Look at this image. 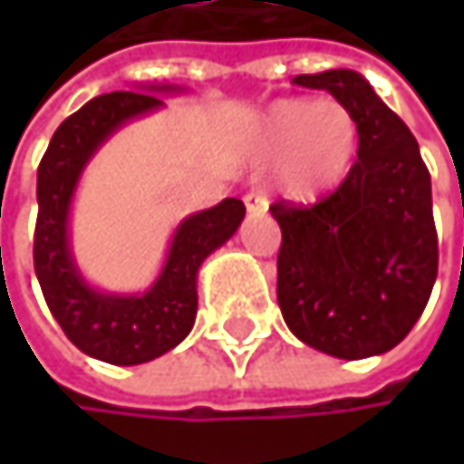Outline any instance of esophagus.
Masks as SVG:
<instances>
[{"label":"esophagus","mask_w":464,"mask_h":464,"mask_svg":"<svg viewBox=\"0 0 464 464\" xmlns=\"http://www.w3.org/2000/svg\"><path fill=\"white\" fill-rule=\"evenodd\" d=\"M244 207H246V212L249 215H260V212H266V198H263V193H257V190H249L246 196H244Z\"/></svg>","instance_id":"obj_1"}]
</instances>
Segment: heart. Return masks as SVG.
Listing matches in <instances>:
<instances>
[{
    "instance_id": "obj_1",
    "label": "heart",
    "mask_w": 464,
    "mask_h": 464,
    "mask_svg": "<svg viewBox=\"0 0 464 464\" xmlns=\"http://www.w3.org/2000/svg\"><path fill=\"white\" fill-rule=\"evenodd\" d=\"M260 144L271 158L285 152L279 163L285 196L312 204L346 179L360 150V126L335 102L282 99L263 118Z\"/></svg>"
}]
</instances>
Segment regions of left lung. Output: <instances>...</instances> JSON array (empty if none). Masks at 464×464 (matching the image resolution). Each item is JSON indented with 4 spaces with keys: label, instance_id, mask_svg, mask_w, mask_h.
I'll return each mask as SVG.
<instances>
[{
    "label": "left lung",
    "instance_id": "8db88e82",
    "mask_svg": "<svg viewBox=\"0 0 464 464\" xmlns=\"http://www.w3.org/2000/svg\"><path fill=\"white\" fill-rule=\"evenodd\" d=\"M327 91L360 126L346 179L312 207L276 201L282 228L276 301L309 346L362 360L398 346L421 317L438 276L430 171L409 126L352 69L298 74Z\"/></svg>",
    "mask_w": 464,
    "mask_h": 464
}]
</instances>
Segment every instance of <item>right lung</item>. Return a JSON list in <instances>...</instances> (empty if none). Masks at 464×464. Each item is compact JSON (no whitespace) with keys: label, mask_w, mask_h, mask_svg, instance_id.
Listing matches in <instances>:
<instances>
[{"label":"right lung","mask_w":464,"mask_h":464,"mask_svg":"<svg viewBox=\"0 0 464 464\" xmlns=\"http://www.w3.org/2000/svg\"><path fill=\"white\" fill-rule=\"evenodd\" d=\"M147 91L160 93L174 88L160 85ZM150 93L115 91L91 99L55 129L37 169L40 215L34 231V271L47 309L80 352L112 365L150 362L190 333L198 309V268L231 238L246 212L238 198H226L182 220L160 276L141 295H110L93 290L80 276L69 249V207L77 179L93 152L123 123L163 104Z\"/></svg>","instance_id":"1"}]
</instances>
